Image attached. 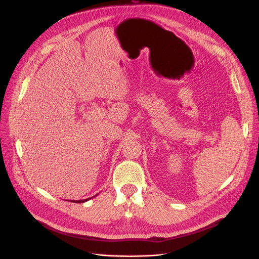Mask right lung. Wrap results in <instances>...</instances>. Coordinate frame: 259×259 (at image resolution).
Here are the masks:
<instances>
[{
	"label": "right lung",
	"instance_id": "1",
	"mask_svg": "<svg viewBox=\"0 0 259 259\" xmlns=\"http://www.w3.org/2000/svg\"><path fill=\"white\" fill-rule=\"evenodd\" d=\"M93 197H94V196H93ZM90 198H92V197H90ZM90 198H86V199H81V200H74V202H77V203H80V202H85V201L89 200Z\"/></svg>",
	"mask_w": 259,
	"mask_h": 259
}]
</instances>
